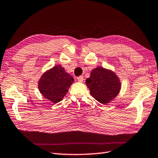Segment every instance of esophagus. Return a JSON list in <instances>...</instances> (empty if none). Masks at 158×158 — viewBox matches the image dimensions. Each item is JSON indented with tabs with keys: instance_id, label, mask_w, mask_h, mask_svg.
Wrapping results in <instances>:
<instances>
[{
	"instance_id": "34e87169",
	"label": "esophagus",
	"mask_w": 158,
	"mask_h": 158,
	"mask_svg": "<svg viewBox=\"0 0 158 158\" xmlns=\"http://www.w3.org/2000/svg\"><path fill=\"white\" fill-rule=\"evenodd\" d=\"M77 81L79 82H83V76H79L77 77Z\"/></svg>"
}]
</instances>
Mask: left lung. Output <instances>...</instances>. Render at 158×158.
<instances>
[{
  "label": "left lung",
  "instance_id": "8db88e82",
  "mask_svg": "<svg viewBox=\"0 0 158 158\" xmlns=\"http://www.w3.org/2000/svg\"><path fill=\"white\" fill-rule=\"evenodd\" d=\"M91 95L99 103L106 105L114 99L120 89V82L112 71L97 67L85 80Z\"/></svg>",
  "mask_w": 158,
  "mask_h": 158
}]
</instances>
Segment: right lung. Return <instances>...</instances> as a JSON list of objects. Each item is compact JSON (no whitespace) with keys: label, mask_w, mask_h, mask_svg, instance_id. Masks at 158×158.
<instances>
[{"label":"right lung","mask_w":158,"mask_h":158,"mask_svg":"<svg viewBox=\"0 0 158 158\" xmlns=\"http://www.w3.org/2000/svg\"><path fill=\"white\" fill-rule=\"evenodd\" d=\"M73 81V77L57 65L41 77L38 88L44 98L56 103L62 100Z\"/></svg>","instance_id":"right-lung-1"}]
</instances>
